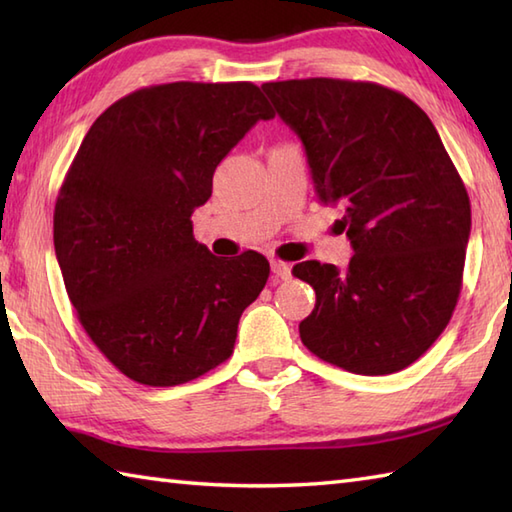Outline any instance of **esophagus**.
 <instances>
[{
  "mask_svg": "<svg viewBox=\"0 0 512 512\" xmlns=\"http://www.w3.org/2000/svg\"><path fill=\"white\" fill-rule=\"evenodd\" d=\"M270 268H273V273H275L279 279H290V277H292L290 264L279 262V259H273V262H270Z\"/></svg>",
  "mask_w": 512,
  "mask_h": 512,
  "instance_id": "1",
  "label": "esophagus"
}]
</instances>
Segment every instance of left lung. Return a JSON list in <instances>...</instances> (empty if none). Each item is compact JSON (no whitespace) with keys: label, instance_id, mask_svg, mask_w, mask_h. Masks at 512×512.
Listing matches in <instances>:
<instances>
[{"label":"left lung","instance_id":"1","mask_svg":"<svg viewBox=\"0 0 512 512\" xmlns=\"http://www.w3.org/2000/svg\"><path fill=\"white\" fill-rule=\"evenodd\" d=\"M303 147L314 191L339 204L354 255L347 270L317 259L292 275L317 303L299 323L312 354L352 374L400 372L436 343L462 288L471 202L420 107L369 81L264 83Z\"/></svg>","mask_w":512,"mask_h":512}]
</instances>
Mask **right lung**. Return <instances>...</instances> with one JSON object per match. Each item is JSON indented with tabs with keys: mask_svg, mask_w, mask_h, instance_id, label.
Returning <instances> with one entry per match:
<instances>
[{
	"mask_svg": "<svg viewBox=\"0 0 512 512\" xmlns=\"http://www.w3.org/2000/svg\"><path fill=\"white\" fill-rule=\"evenodd\" d=\"M273 107L255 83H165L96 118L54 204V250L83 330L118 372L189 383L233 354L270 264L193 237L222 158Z\"/></svg>",
	"mask_w": 512,
	"mask_h": 512,
	"instance_id": "add662e5",
	"label": "right lung"
}]
</instances>
